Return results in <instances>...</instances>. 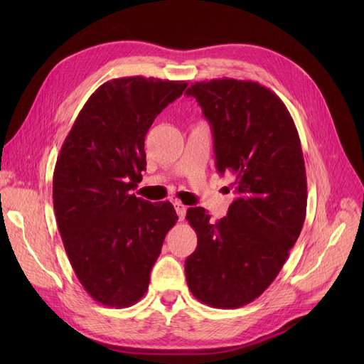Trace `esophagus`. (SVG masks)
Returning <instances> with one entry per match:
<instances>
[{
    "mask_svg": "<svg viewBox=\"0 0 364 364\" xmlns=\"http://www.w3.org/2000/svg\"><path fill=\"white\" fill-rule=\"evenodd\" d=\"M174 206H176V211H177L178 220L183 221L184 217H186V213H187V206L183 205L180 200H176V202H174Z\"/></svg>",
    "mask_w": 364,
    "mask_h": 364,
    "instance_id": "34e87169",
    "label": "esophagus"
}]
</instances>
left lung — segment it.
I'll return each instance as SVG.
<instances>
[{"label": "left lung", "mask_w": 364, "mask_h": 364, "mask_svg": "<svg viewBox=\"0 0 364 364\" xmlns=\"http://www.w3.org/2000/svg\"><path fill=\"white\" fill-rule=\"evenodd\" d=\"M186 94L211 125L215 165L232 172L237 199L211 223L203 208L186 220L198 235L186 259L188 289L214 309H239L276 279L299 237L307 211V176L291 113L252 81H202Z\"/></svg>", "instance_id": "left-lung-1"}]
</instances>
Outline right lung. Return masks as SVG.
Masks as SVG:
<instances>
[{"label": "right lung", "instance_id": "right-lung-1", "mask_svg": "<svg viewBox=\"0 0 364 364\" xmlns=\"http://www.w3.org/2000/svg\"><path fill=\"white\" fill-rule=\"evenodd\" d=\"M186 81L143 76L112 80L81 109L57 158L53 205L72 269L84 289L107 307L143 298L169 228V202L131 193L146 169L144 137Z\"/></svg>", "mask_w": 364, "mask_h": 364}]
</instances>
